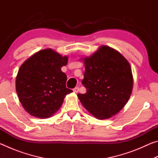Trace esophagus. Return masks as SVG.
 Wrapping results in <instances>:
<instances>
[{"mask_svg": "<svg viewBox=\"0 0 158 158\" xmlns=\"http://www.w3.org/2000/svg\"><path fill=\"white\" fill-rule=\"evenodd\" d=\"M79 87H76V88H74V89H73V91L74 92V93H78L79 92Z\"/></svg>", "mask_w": 158, "mask_h": 158, "instance_id": "obj_1", "label": "esophagus"}]
</instances>
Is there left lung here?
Returning <instances> with one entry per match:
<instances>
[{
	"label": "left lung",
	"mask_w": 158,
	"mask_h": 158,
	"mask_svg": "<svg viewBox=\"0 0 158 158\" xmlns=\"http://www.w3.org/2000/svg\"><path fill=\"white\" fill-rule=\"evenodd\" d=\"M81 60L85 66L81 83L87 91L77 95L80 102L96 118L115 116L132 94L133 76L129 62L121 53L105 45Z\"/></svg>",
	"instance_id": "8db88e82"
}]
</instances>
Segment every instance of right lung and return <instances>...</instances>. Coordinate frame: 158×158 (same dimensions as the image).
Segmentation results:
<instances>
[{"mask_svg":"<svg viewBox=\"0 0 158 158\" xmlns=\"http://www.w3.org/2000/svg\"><path fill=\"white\" fill-rule=\"evenodd\" d=\"M68 57L52 49L34 53L24 61L16 77V91L26 112L39 118L52 116L60 108L65 96L66 74L61 68Z\"/></svg>","mask_w":158,"mask_h":158,"instance_id":"right-lung-1","label":"right lung"}]
</instances>
